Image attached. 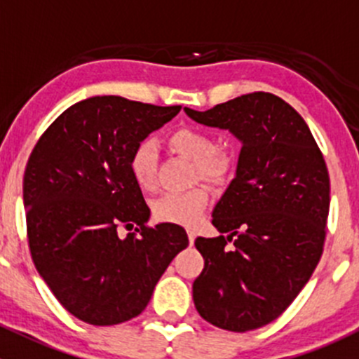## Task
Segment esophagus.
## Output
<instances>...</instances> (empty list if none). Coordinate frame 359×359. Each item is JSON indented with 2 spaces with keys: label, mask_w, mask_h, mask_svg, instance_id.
I'll use <instances>...</instances> for the list:
<instances>
[{
  "label": "esophagus",
  "mask_w": 359,
  "mask_h": 359,
  "mask_svg": "<svg viewBox=\"0 0 359 359\" xmlns=\"http://www.w3.org/2000/svg\"><path fill=\"white\" fill-rule=\"evenodd\" d=\"M187 236H189V243L194 245V240H196V233L193 229H187Z\"/></svg>",
  "instance_id": "obj_1"
}]
</instances>
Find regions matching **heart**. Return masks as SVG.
<instances>
[{
  "instance_id": "obj_1",
  "label": "heart",
  "mask_w": 359,
  "mask_h": 359,
  "mask_svg": "<svg viewBox=\"0 0 359 359\" xmlns=\"http://www.w3.org/2000/svg\"><path fill=\"white\" fill-rule=\"evenodd\" d=\"M170 149L194 163V177L208 184H224L231 173V159L217 151L215 139L205 130H175L168 137ZM132 179L142 191H151L156 179V146L153 140H142L133 147L128 159ZM208 205V193L203 187L186 193H166L153 203V215L159 222L193 227L200 224L203 212Z\"/></svg>"
}]
</instances>
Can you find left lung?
<instances>
[{"mask_svg": "<svg viewBox=\"0 0 359 359\" xmlns=\"http://www.w3.org/2000/svg\"><path fill=\"white\" fill-rule=\"evenodd\" d=\"M184 111L241 142L236 175L212 212L220 236L194 241L205 259L194 306L224 330H255L290 306L320 262L330 208L327 163L302 116L273 93Z\"/></svg>", "mask_w": 359, "mask_h": 359, "instance_id": "1", "label": "left lung"}]
</instances>
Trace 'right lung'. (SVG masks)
<instances>
[{
    "mask_svg": "<svg viewBox=\"0 0 359 359\" xmlns=\"http://www.w3.org/2000/svg\"><path fill=\"white\" fill-rule=\"evenodd\" d=\"M104 95L76 102L48 126L24 173L29 248L39 276L78 320L109 327L139 316L173 257L184 227L158 224L128 159L133 147L179 114ZM137 226L119 238L117 229Z\"/></svg>",
    "mask_w": 359,
    "mask_h": 359,
    "instance_id": "1",
    "label": "right lung"
}]
</instances>
